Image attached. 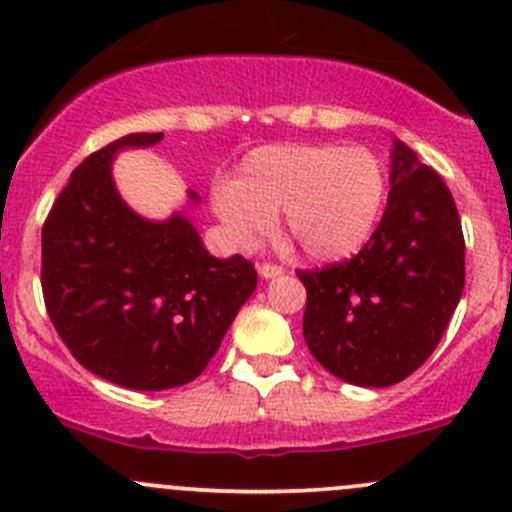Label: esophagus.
Segmentation results:
<instances>
[{
    "mask_svg": "<svg viewBox=\"0 0 512 512\" xmlns=\"http://www.w3.org/2000/svg\"><path fill=\"white\" fill-rule=\"evenodd\" d=\"M282 267L275 265V262H262L260 265V277L262 280H272V277H280L282 275Z\"/></svg>",
    "mask_w": 512,
    "mask_h": 512,
    "instance_id": "esophagus-1",
    "label": "esophagus"
}]
</instances>
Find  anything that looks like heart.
Listing matches in <instances>:
<instances>
[{"mask_svg":"<svg viewBox=\"0 0 512 512\" xmlns=\"http://www.w3.org/2000/svg\"><path fill=\"white\" fill-rule=\"evenodd\" d=\"M386 205V170L364 146L277 143L242 160L235 183L213 193V208L240 247H255L282 210L287 232L312 260L356 255Z\"/></svg>","mask_w":512,"mask_h":512,"instance_id":"1","label":"heart"}]
</instances>
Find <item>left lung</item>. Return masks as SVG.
<instances>
[{
    "mask_svg": "<svg viewBox=\"0 0 512 512\" xmlns=\"http://www.w3.org/2000/svg\"><path fill=\"white\" fill-rule=\"evenodd\" d=\"M304 342L354 386L411 376L441 342L466 282V242L441 175L394 141L384 218L352 260L299 270Z\"/></svg>",
    "mask_w": 512,
    "mask_h": 512,
    "instance_id": "obj_1",
    "label": "left lung"
}]
</instances>
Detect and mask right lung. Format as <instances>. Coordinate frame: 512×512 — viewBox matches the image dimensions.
Returning a JSON list of instances; mask_svg holds the SVG:
<instances>
[{"label": "right lung", "instance_id": "add662e5", "mask_svg": "<svg viewBox=\"0 0 512 512\" xmlns=\"http://www.w3.org/2000/svg\"><path fill=\"white\" fill-rule=\"evenodd\" d=\"M160 138L131 133L91 153L41 227V289L61 342L91 374L136 391L203 374L257 287L255 265L210 255L183 213L153 223L121 200L113 156Z\"/></svg>", "mask_w": 512, "mask_h": 512}]
</instances>
